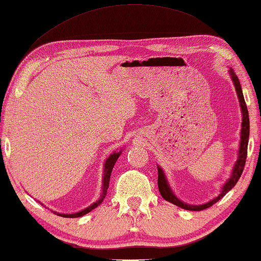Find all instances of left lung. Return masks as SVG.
I'll use <instances>...</instances> for the list:
<instances>
[{
  "label": "left lung",
  "mask_w": 261,
  "mask_h": 261,
  "mask_svg": "<svg viewBox=\"0 0 261 261\" xmlns=\"http://www.w3.org/2000/svg\"><path fill=\"white\" fill-rule=\"evenodd\" d=\"M230 72V76L231 80H233L235 89H236V93H238L239 99H240V103H241V108H242V113H243V118H242V130H241V145H240V150H239V159L236 161L235 167L233 170V173H231L230 179L227 181L224 187H222V191L219 194V196H217L216 198H213L212 201L205 203V204L202 205H189L186 204V203L181 202L180 200L173 195V193L170 188L169 184L165 179L164 173L162 171V169L158 167V172H159V179H158V185H159V191L161 193V195L169 202L173 203L174 205H178L180 207H182L185 210H191V211H202L204 209H207L211 205L215 204L220 198L224 197L227 193H228L231 188H233L236 182L239 181V179L242 174L243 170H244V165H245V161H246V155H248V143H249V132H250V122H249V113H248V107H246V103L243 97V92L242 89H241V84L238 76L234 73L233 69H229Z\"/></svg>",
  "instance_id": "1"
}]
</instances>
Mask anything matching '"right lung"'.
Returning a JSON list of instances; mask_svg holds the SVG:
<instances>
[{"mask_svg": "<svg viewBox=\"0 0 261 261\" xmlns=\"http://www.w3.org/2000/svg\"><path fill=\"white\" fill-rule=\"evenodd\" d=\"M121 151H114V153L110 155V158L106 160L105 162V173H103V185H102V194L100 198L97 202H94L92 205H90L87 209H84L80 212L76 213H72V215H64V213H57V215H59L60 217H65V218H77V217H82L84 215H87L88 212H90L91 210H93L94 207H97L100 203L102 202L103 198L106 196V193H107V188L110 186V179H111V173H112V170L114 168V164L116 163V161L118 159V156H120ZM56 213V212H54Z\"/></svg>", "mask_w": 261, "mask_h": 261, "instance_id": "add662e5", "label": "right lung"}]
</instances>
